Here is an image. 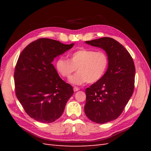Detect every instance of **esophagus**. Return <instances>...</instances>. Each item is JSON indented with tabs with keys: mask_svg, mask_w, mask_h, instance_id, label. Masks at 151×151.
I'll list each match as a JSON object with an SVG mask.
<instances>
[{
	"mask_svg": "<svg viewBox=\"0 0 151 151\" xmlns=\"http://www.w3.org/2000/svg\"><path fill=\"white\" fill-rule=\"evenodd\" d=\"M73 90H74V91H77L80 90V88L78 87H74Z\"/></svg>",
	"mask_w": 151,
	"mask_h": 151,
	"instance_id": "obj_1",
	"label": "esophagus"
}]
</instances>
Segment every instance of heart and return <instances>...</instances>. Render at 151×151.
Wrapping results in <instances>:
<instances>
[{
	"mask_svg": "<svg viewBox=\"0 0 151 151\" xmlns=\"http://www.w3.org/2000/svg\"><path fill=\"white\" fill-rule=\"evenodd\" d=\"M69 60L59 58L55 62L56 71L62 77L68 78L77 69L78 73L70 78L69 82L75 85L86 82H97L102 78L107 70L109 59L102 51L81 49L70 54Z\"/></svg>",
	"mask_w": 151,
	"mask_h": 151,
	"instance_id": "heart-1",
	"label": "heart"
}]
</instances>
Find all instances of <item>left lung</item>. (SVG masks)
<instances>
[{"instance_id":"obj_1","label":"left lung","mask_w":151,"mask_h":151,"mask_svg":"<svg viewBox=\"0 0 151 151\" xmlns=\"http://www.w3.org/2000/svg\"><path fill=\"white\" fill-rule=\"evenodd\" d=\"M86 43L105 50L109 59L104 75L85 91L86 116L95 123L104 124L116 119L132 95L135 66L128 50L113 38L104 37Z\"/></svg>"}]
</instances>
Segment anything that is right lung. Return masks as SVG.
Instances as JSON below:
<instances>
[{
  "label": "right lung",
  "instance_id": "obj_1",
  "mask_svg": "<svg viewBox=\"0 0 151 151\" xmlns=\"http://www.w3.org/2000/svg\"><path fill=\"white\" fill-rule=\"evenodd\" d=\"M73 45L41 38L27 45L19 57L15 94L26 113L37 121L50 123L60 118L73 94L72 86L60 77L52 64Z\"/></svg>",
  "mask_w": 151,
  "mask_h": 151
}]
</instances>
